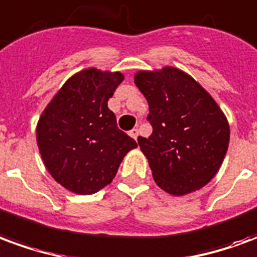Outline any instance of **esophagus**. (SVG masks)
I'll list each match as a JSON object with an SVG mask.
<instances>
[{
	"instance_id": "1",
	"label": "esophagus",
	"mask_w": 257,
	"mask_h": 257,
	"mask_svg": "<svg viewBox=\"0 0 257 257\" xmlns=\"http://www.w3.org/2000/svg\"><path fill=\"white\" fill-rule=\"evenodd\" d=\"M129 135H131V136H132V138L136 140V139H138V136H139V129L134 128L132 131H131V132H129Z\"/></svg>"
}]
</instances>
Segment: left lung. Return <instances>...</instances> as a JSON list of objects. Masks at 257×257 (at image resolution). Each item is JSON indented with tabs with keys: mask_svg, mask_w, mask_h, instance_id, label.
Returning <instances> with one entry per match:
<instances>
[{
	"mask_svg": "<svg viewBox=\"0 0 257 257\" xmlns=\"http://www.w3.org/2000/svg\"><path fill=\"white\" fill-rule=\"evenodd\" d=\"M135 84L149 103L153 134L138 143L156 183L172 195L204 187L219 171L230 140L220 107L179 68L139 71Z\"/></svg>",
	"mask_w": 257,
	"mask_h": 257,
	"instance_id": "8db88e82",
	"label": "left lung"
}]
</instances>
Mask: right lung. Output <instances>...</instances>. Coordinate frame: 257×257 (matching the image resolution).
Here are the masks:
<instances>
[{"mask_svg":"<svg viewBox=\"0 0 257 257\" xmlns=\"http://www.w3.org/2000/svg\"><path fill=\"white\" fill-rule=\"evenodd\" d=\"M121 73L86 68L59 89L37 125V145L52 178L75 194H93L111 183L126 153L138 147L118 129L107 101Z\"/></svg>","mask_w":257,"mask_h":257,"instance_id":"right-lung-1","label":"right lung"}]
</instances>
